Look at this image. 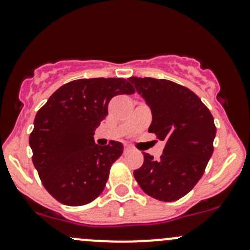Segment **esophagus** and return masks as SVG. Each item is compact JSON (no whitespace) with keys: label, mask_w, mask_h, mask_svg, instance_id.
Instances as JSON below:
<instances>
[{"label":"esophagus","mask_w":250,"mask_h":250,"mask_svg":"<svg viewBox=\"0 0 250 250\" xmlns=\"http://www.w3.org/2000/svg\"><path fill=\"white\" fill-rule=\"evenodd\" d=\"M129 151H130V147L125 146V152H129Z\"/></svg>","instance_id":"1"}]
</instances>
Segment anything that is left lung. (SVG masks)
<instances>
[{
	"label": "left lung",
	"instance_id": "obj_1",
	"mask_svg": "<svg viewBox=\"0 0 250 250\" xmlns=\"http://www.w3.org/2000/svg\"><path fill=\"white\" fill-rule=\"evenodd\" d=\"M152 112L148 132L166 143L158 161L144 153L134 178L145 193L173 202L190 192L213 155L216 128L210 111L188 88L168 80L128 78Z\"/></svg>",
	"mask_w": 250,
	"mask_h": 250
}]
</instances>
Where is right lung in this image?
Returning a JSON list of instances; mask_svg holds the SVG:
<instances>
[{"mask_svg":"<svg viewBox=\"0 0 250 250\" xmlns=\"http://www.w3.org/2000/svg\"><path fill=\"white\" fill-rule=\"evenodd\" d=\"M135 90L125 78H82L62 85L39 110L29 138L44 188L60 203L83 206L104 190L123 145L99 146L94 132L113 97Z\"/></svg>","mask_w":250,"mask_h":250,"instance_id":"obj_1","label":"right lung"}]
</instances>
